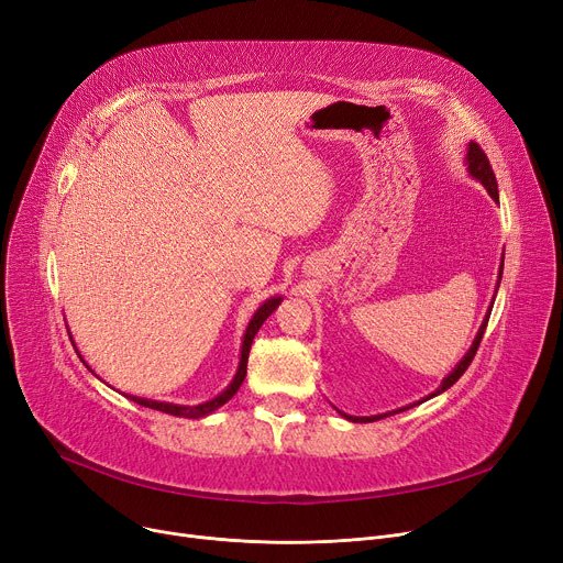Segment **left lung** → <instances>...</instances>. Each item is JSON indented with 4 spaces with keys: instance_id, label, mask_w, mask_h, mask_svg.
Here are the masks:
<instances>
[{
    "instance_id": "left-lung-1",
    "label": "left lung",
    "mask_w": 563,
    "mask_h": 563,
    "mask_svg": "<svg viewBox=\"0 0 563 563\" xmlns=\"http://www.w3.org/2000/svg\"><path fill=\"white\" fill-rule=\"evenodd\" d=\"M467 170L477 177V180L486 187V191L490 194V198L493 200H499V194H497V180H495V173H493V166H490V162H488V157H486V153L482 151V145L479 143H470V151H467ZM499 278H501V269H499ZM486 323H488V314H486V321L482 323V329H479V333H477V338H475V342H472V346H470V351L465 353V358L456 365V369L442 380V386L435 390V395H440V393H445L448 388H452L454 383L465 374V369L470 367V363L475 361V353H477V349H479V344H482V338H484V331H486ZM435 395H431V397H435ZM344 416V412H342ZM346 420H351V422H374V420H380V418H386V416H374V418H351V416H344Z\"/></svg>"
}]
</instances>
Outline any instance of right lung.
<instances>
[{
  "instance_id": "add662e5",
  "label": "right lung",
  "mask_w": 563,
  "mask_h": 563,
  "mask_svg": "<svg viewBox=\"0 0 563 563\" xmlns=\"http://www.w3.org/2000/svg\"><path fill=\"white\" fill-rule=\"evenodd\" d=\"M280 299H269L266 301L257 312L255 317L251 319L249 329H246V335H244V344H242V361H240V369H236V376L234 380L228 386L225 393H221L219 397H214L212 401H205V404H198V406H177V404H166V401H147V399H141V397H130L132 401L145 406V408H153V410H162V412H168V416H177V418H202V416H210L212 410H217L219 406H223L228 399H232V395L240 390V386L246 378V363H249V351H251V344H253V338L255 333L260 331V327L264 323V319L269 317L276 308H278ZM128 397V395H125Z\"/></svg>"
}]
</instances>
